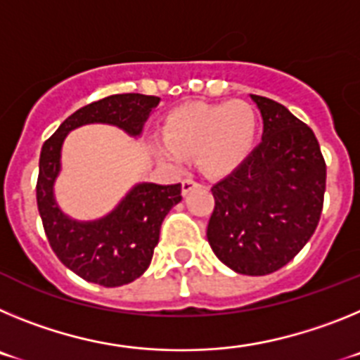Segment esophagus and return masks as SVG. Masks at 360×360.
<instances>
[{
	"label": "esophagus",
	"mask_w": 360,
	"mask_h": 360,
	"mask_svg": "<svg viewBox=\"0 0 360 360\" xmlns=\"http://www.w3.org/2000/svg\"><path fill=\"white\" fill-rule=\"evenodd\" d=\"M202 184L196 182V180H193V178H184L182 180V195H187L189 191H193L195 187H200Z\"/></svg>",
	"instance_id": "esophagus-1"
}]
</instances>
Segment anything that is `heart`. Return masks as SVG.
I'll use <instances>...</instances> for the list:
<instances>
[{
	"label": "heart",
	"mask_w": 360,
	"mask_h": 360,
	"mask_svg": "<svg viewBox=\"0 0 360 360\" xmlns=\"http://www.w3.org/2000/svg\"><path fill=\"white\" fill-rule=\"evenodd\" d=\"M256 129L257 113L247 101L187 104L165 120L158 155L171 165H182L184 155H196L205 173H225L247 157Z\"/></svg>",
	"instance_id": "obj_1"
}]
</instances>
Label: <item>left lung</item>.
I'll return each mask as SVG.
<instances>
[{"label": "left lung", "instance_id": "left-lung-1", "mask_svg": "<svg viewBox=\"0 0 360 360\" xmlns=\"http://www.w3.org/2000/svg\"><path fill=\"white\" fill-rule=\"evenodd\" d=\"M263 139L229 176L211 187L207 240L238 274L265 276L287 265L316 232L326 164L316 135L283 104L252 95Z\"/></svg>", "mask_w": 360, "mask_h": 360}]
</instances>
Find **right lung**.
Wrapping results in <instances>:
<instances>
[{
	"label": "right lung",
	"mask_w": 360,
	"mask_h": 360,
	"mask_svg": "<svg viewBox=\"0 0 360 360\" xmlns=\"http://www.w3.org/2000/svg\"><path fill=\"white\" fill-rule=\"evenodd\" d=\"M158 103L160 98L155 95L120 94L86 104L72 113L41 149L36 196L44 234L63 265L95 285L122 287L144 274L165 214L182 200V186L139 184L103 219L73 221L53 200L63 141L68 131L91 122L113 124L129 135H141Z\"/></svg>",
	"instance_id": "add662e5"
}]
</instances>
